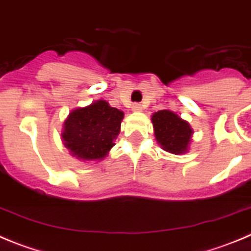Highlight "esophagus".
Here are the masks:
<instances>
[{
  "label": "esophagus",
  "mask_w": 251,
  "mask_h": 251,
  "mask_svg": "<svg viewBox=\"0 0 251 251\" xmlns=\"http://www.w3.org/2000/svg\"><path fill=\"white\" fill-rule=\"evenodd\" d=\"M131 110L135 112H140L142 111V105L141 103H134V105L131 106Z\"/></svg>",
  "instance_id": "obj_1"
}]
</instances>
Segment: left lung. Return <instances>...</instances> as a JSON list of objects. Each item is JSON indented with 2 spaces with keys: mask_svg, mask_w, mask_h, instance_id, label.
I'll return each instance as SVG.
<instances>
[{
  "mask_svg": "<svg viewBox=\"0 0 251 251\" xmlns=\"http://www.w3.org/2000/svg\"><path fill=\"white\" fill-rule=\"evenodd\" d=\"M155 136L162 149L179 155L187 151L193 130L186 121L169 110H160L152 115Z\"/></svg>",
  "mask_w": 251,
  "mask_h": 251,
  "instance_id": "left-lung-1",
  "label": "left lung"
}]
</instances>
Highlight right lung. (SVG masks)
Wrapping results in <instances>:
<instances>
[{
	"instance_id": "right-lung-1",
	"label": "right lung",
	"mask_w": 251,
	"mask_h": 251,
	"mask_svg": "<svg viewBox=\"0 0 251 251\" xmlns=\"http://www.w3.org/2000/svg\"><path fill=\"white\" fill-rule=\"evenodd\" d=\"M123 119V111L102 100L74 110L65 121V146L78 159H102L115 145Z\"/></svg>"
}]
</instances>
